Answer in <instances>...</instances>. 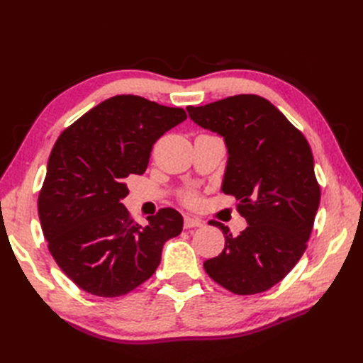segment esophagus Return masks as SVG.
<instances>
[{"label": "esophagus", "mask_w": 363, "mask_h": 363, "mask_svg": "<svg viewBox=\"0 0 363 363\" xmlns=\"http://www.w3.org/2000/svg\"><path fill=\"white\" fill-rule=\"evenodd\" d=\"M204 223L200 218H194V216H184V228H192V227H201Z\"/></svg>", "instance_id": "34e87169"}]
</instances>
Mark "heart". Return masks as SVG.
<instances>
[{
	"label": "heart",
	"mask_w": 363,
	"mask_h": 363,
	"mask_svg": "<svg viewBox=\"0 0 363 363\" xmlns=\"http://www.w3.org/2000/svg\"><path fill=\"white\" fill-rule=\"evenodd\" d=\"M184 199H186V201H188V203H195L196 201V195L194 192H189V194L184 195Z\"/></svg>",
	"instance_id": "b5f03b06"
}]
</instances>
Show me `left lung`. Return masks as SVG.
<instances>
[{
	"instance_id": "1",
	"label": "left lung",
	"mask_w": 363,
	"mask_h": 363,
	"mask_svg": "<svg viewBox=\"0 0 363 363\" xmlns=\"http://www.w3.org/2000/svg\"><path fill=\"white\" fill-rule=\"evenodd\" d=\"M196 125L223 136L228 159L221 191L236 196L248 227L223 230L221 255L204 262L206 272L238 295L272 288L295 267L309 240L320 206L309 144L279 108L259 95H235L188 107Z\"/></svg>"
}]
</instances>
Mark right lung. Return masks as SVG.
I'll return each mask as SVG.
<instances>
[{
	"label": "right lung",
	"mask_w": 363,
	"mask_h": 363,
	"mask_svg": "<svg viewBox=\"0 0 363 363\" xmlns=\"http://www.w3.org/2000/svg\"><path fill=\"white\" fill-rule=\"evenodd\" d=\"M184 119L183 108L116 95L54 144L39 219L51 256L83 291L108 298L133 291L157 269L163 244L182 233L175 208H160L140 225L121 200L128 195L125 179L145 172L156 140Z\"/></svg>",
	"instance_id": "add662e5"
}]
</instances>
